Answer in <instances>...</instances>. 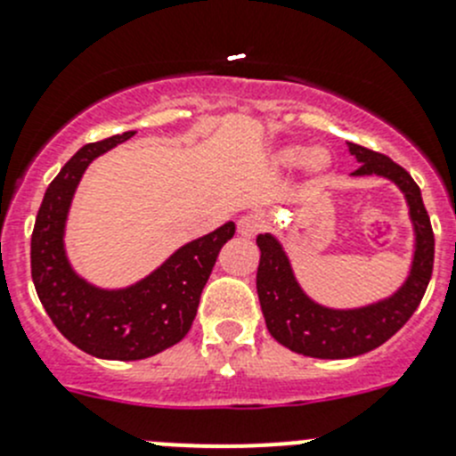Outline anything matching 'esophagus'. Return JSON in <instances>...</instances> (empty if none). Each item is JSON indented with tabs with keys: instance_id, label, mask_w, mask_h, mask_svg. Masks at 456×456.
Returning <instances> with one entry per match:
<instances>
[{
	"instance_id": "esophagus-1",
	"label": "esophagus",
	"mask_w": 456,
	"mask_h": 456,
	"mask_svg": "<svg viewBox=\"0 0 456 456\" xmlns=\"http://www.w3.org/2000/svg\"><path fill=\"white\" fill-rule=\"evenodd\" d=\"M264 227H265V218L261 216V213H245V216H240V220H238V233L245 238L256 236Z\"/></svg>"
}]
</instances>
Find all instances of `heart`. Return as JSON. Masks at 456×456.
<instances>
[{
	"instance_id": "b5f03b06",
	"label": "heart",
	"mask_w": 456,
	"mask_h": 456,
	"mask_svg": "<svg viewBox=\"0 0 456 456\" xmlns=\"http://www.w3.org/2000/svg\"><path fill=\"white\" fill-rule=\"evenodd\" d=\"M274 163L281 167H297L306 163L311 175H325L331 167V157L327 150H311L306 145H284L274 151Z\"/></svg>"
}]
</instances>
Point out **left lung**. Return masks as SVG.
Returning a JSON list of instances; mask_svg holds the SVG:
<instances>
[{"instance_id":"obj_1","label":"left lung","mask_w":456,"mask_h":456,"mask_svg":"<svg viewBox=\"0 0 456 456\" xmlns=\"http://www.w3.org/2000/svg\"><path fill=\"white\" fill-rule=\"evenodd\" d=\"M359 167L352 177H384L395 183L407 200L413 224V258L404 284L393 295L356 309H330L302 290L284 245L273 233H258L261 249L256 270V293L265 327L277 343L314 359H350L387 343L413 315L428 290L434 265V232L411 175L384 154L347 142Z\"/></svg>"}]
</instances>
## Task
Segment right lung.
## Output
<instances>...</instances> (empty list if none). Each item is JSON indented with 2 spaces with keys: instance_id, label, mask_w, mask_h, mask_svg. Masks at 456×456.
<instances>
[{
  "instance_id": "add662e5",
  "label": "right lung",
  "mask_w": 456,
  "mask_h": 456,
  "mask_svg": "<svg viewBox=\"0 0 456 456\" xmlns=\"http://www.w3.org/2000/svg\"><path fill=\"white\" fill-rule=\"evenodd\" d=\"M134 134L81 147L45 191L31 233V277L47 315L72 346L110 361L147 359L188 334L220 248L236 232V224L224 223L125 289H100L77 274L63 243L77 186L90 163Z\"/></svg>"
}]
</instances>
